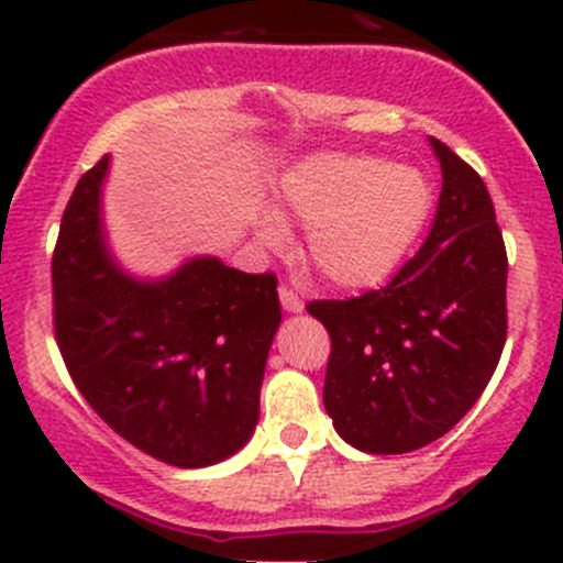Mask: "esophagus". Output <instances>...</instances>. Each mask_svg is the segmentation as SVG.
<instances>
[{
    "mask_svg": "<svg viewBox=\"0 0 563 563\" xmlns=\"http://www.w3.org/2000/svg\"><path fill=\"white\" fill-rule=\"evenodd\" d=\"M277 294H280V305H283V310H288V313H302V310H305V302H302V299L297 297V294L291 291V288H288V286H280V291H277Z\"/></svg>",
    "mask_w": 563,
    "mask_h": 563,
    "instance_id": "1",
    "label": "esophagus"
}]
</instances>
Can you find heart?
I'll return each mask as SVG.
<instances>
[{
  "label": "heart",
  "instance_id": "b5f03b06",
  "mask_svg": "<svg viewBox=\"0 0 563 563\" xmlns=\"http://www.w3.org/2000/svg\"><path fill=\"white\" fill-rule=\"evenodd\" d=\"M280 201L308 225V258L340 288H371L400 266L433 209V185L419 168L367 155H313L286 174ZM269 245L275 220L261 223Z\"/></svg>",
  "mask_w": 563,
  "mask_h": 563
}]
</instances>
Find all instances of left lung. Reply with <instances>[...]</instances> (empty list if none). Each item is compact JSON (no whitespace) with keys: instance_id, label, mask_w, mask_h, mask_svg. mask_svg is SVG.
<instances>
[{"instance_id":"1","label":"left lung","mask_w":563,"mask_h":563,"mask_svg":"<svg viewBox=\"0 0 563 563\" xmlns=\"http://www.w3.org/2000/svg\"><path fill=\"white\" fill-rule=\"evenodd\" d=\"M433 229L378 291L318 299L332 354L323 406L334 430L371 455L441 439L479 400L507 343V247L482 176L439 139Z\"/></svg>"}]
</instances>
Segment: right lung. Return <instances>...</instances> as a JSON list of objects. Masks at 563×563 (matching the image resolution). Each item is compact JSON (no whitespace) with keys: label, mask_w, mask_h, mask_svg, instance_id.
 Segmentation results:
<instances>
[{"label":"right lung","mask_w":563,"mask_h":563,"mask_svg":"<svg viewBox=\"0 0 563 563\" xmlns=\"http://www.w3.org/2000/svg\"><path fill=\"white\" fill-rule=\"evenodd\" d=\"M108 155L78 179L51 261L54 332L67 373L111 430L179 468L247 444L272 338L277 277L190 258L135 280L111 258L100 218Z\"/></svg>","instance_id":"right-lung-1"}]
</instances>
